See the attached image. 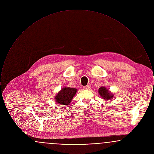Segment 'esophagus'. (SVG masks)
<instances>
[{"mask_svg": "<svg viewBox=\"0 0 154 154\" xmlns=\"http://www.w3.org/2000/svg\"><path fill=\"white\" fill-rule=\"evenodd\" d=\"M89 88H90V86L89 85H87V86L83 87V89H84V90H88Z\"/></svg>", "mask_w": 154, "mask_h": 154, "instance_id": "esophagus-1", "label": "esophagus"}]
</instances>
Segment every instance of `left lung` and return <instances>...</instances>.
<instances>
[{
  "label": "left lung",
  "instance_id": "8db88e82",
  "mask_svg": "<svg viewBox=\"0 0 154 154\" xmlns=\"http://www.w3.org/2000/svg\"><path fill=\"white\" fill-rule=\"evenodd\" d=\"M98 94L103 99L105 100H110L114 97V94L109 91L105 87H101L98 89Z\"/></svg>",
  "mask_w": 154,
  "mask_h": 154
}]
</instances>
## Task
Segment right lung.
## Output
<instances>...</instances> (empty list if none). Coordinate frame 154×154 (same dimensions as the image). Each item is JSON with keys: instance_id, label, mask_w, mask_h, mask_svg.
I'll list each match as a JSON object with an SVG mask.
<instances>
[{"instance_id": "right-lung-1", "label": "right lung", "mask_w": 154, "mask_h": 154, "mask_svg": "<svg viewBox=\"0 0 154 154\" xmlns=\"http://www.w3.org/2000/svg\"><path fill=\"white\" fill-rule=\"evenodd\" d=\"M77 92L76 88L63 87L54 97V100L59 104L69 105Z\"/></svg>"}]
</instances>
